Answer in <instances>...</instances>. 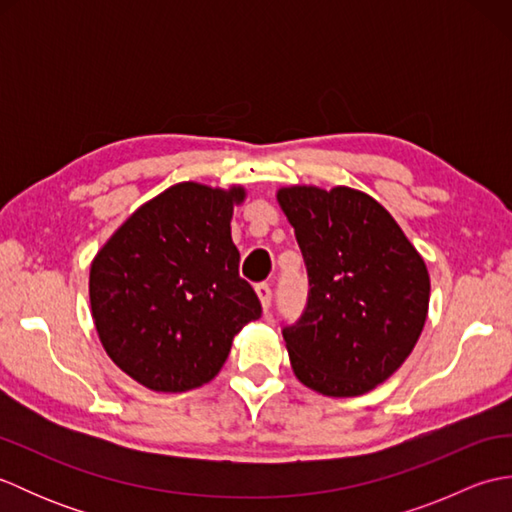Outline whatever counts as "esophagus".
<instances>
[{
  "instance_id": "1",
  "label": "esophagus",
  "mask_w": 512,
  "mask_h": 512,
  "mask_svg": "<svg viewBox=\"0 0 512 512\" xmlns=\"http://www.w3.org/2000/svg\"><path fill=\"white\" fill-rule=\"evenodd\" d=\"M255 290H257L259 301H262L264 312H268L270 310V303H273V288H270V284H257Z\"/></svg>"
}]
</instances>
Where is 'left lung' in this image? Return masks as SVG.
Instances as JSON below:
<instances>
[{
  "mask_svg": "<svg viewBox=\"0 0 512 512\" xmlns=\"http://www.w3.org/2000/svg\"><path fill=\"white\" fill-rule=\"evenodd\" d=\"M308 273V303L284 325L292 369L323 396H361L405 363L427 321L429 273L394 217L367 193H277Z\"/></svg>",
  "mask_w": 512,
  "mask_h": 512,
  "instance_id": "1",
  "label": "left lung"
}]
</instances>
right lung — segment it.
Wrapping results in <instances>:
<instances>
[{"label":"right lung","mask_w":512,"mask_h":512,"mask_svg":"<svg viewBox=\"0 0 512 512\" xmlns=\"http://www.w3.org/2000/svg\"><path fill=\"white\" fill-rule=\"evenodd\" d=\"M244 189L173 184L110 237L90 270L105 352L154 391H189L220 372L235 334L262 317L231 237Z\"/></svg>","instance_id":"1"}]
</instances>
